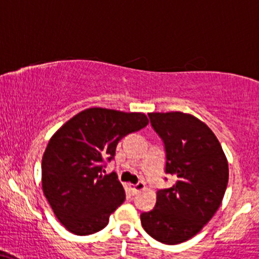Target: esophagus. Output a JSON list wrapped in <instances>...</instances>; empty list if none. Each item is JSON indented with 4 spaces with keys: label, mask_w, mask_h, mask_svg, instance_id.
Instances as JSON below:
<instances>
[{
    "label": "esophagus",
    "mask_w": 259,
    "mask_h": 259,
    "mask_svg": "<svg viewBox=\"0 0 259 259\" xmlns=\"http://www.w3.org/2000/svg\"><path fill=\"white\" fill-rule=\"evenodd\" d=\"M130 189H132V194L136 195L138 193L141 192L142 189H145V182H139V183H136V185L130 186Z\"/></svg>",
    "instance_id": "1"
}]
</instances>
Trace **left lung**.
I'll return each mask as SVG.
<instances>
[{
    "mask_svg": "<svg viewBox=\"0 0 259 259\" xmlns=\"http://www.w3.org/2000/svg\"><path fill=\"white\" fill-rule=\"evenodd\" d=\"M166 152L165 172L176 183L157 192L153 210L141 213L143 229L167 245L197 235L221 206L229 179L228 160L212 130L183 112L149 113Z\"/></svg>",
    "mask_w": 259,
    "mask_h": 259,
    "instance_id": "1",
    "label": "left lung"
}]
</instances>
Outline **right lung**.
<instances>
[{
  "instance_id": "add662e5",
  "label": "right lung",
  "mask_w": 259,
  "mask_h": 259,
  "mask_svg": "<svg viewBox=\"0 0 259 259\" xmlns=\"http://www.w3.org/2000/svg\"><path fill=\"white\" fill-rule=\"evenodd\" d=\"M147 124L141 112L92 107L52 136L42 158V189L68 232L89 235L107 226L125 191L116 172L102 174V161L113 159L118 142Z\"/></svg>"
}]
</instances>
